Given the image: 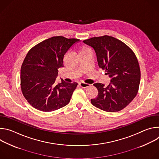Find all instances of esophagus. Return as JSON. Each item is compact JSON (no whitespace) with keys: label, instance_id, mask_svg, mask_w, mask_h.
<instances>
[{"label":"esophagus","instance_id":"1","mask_svg":"<svg viewBox=\"0 0 159 159\" xmlns=\"http://www.w3.org/2000/svg\"><path fill=\"white\" fill-rule=\"evenodd\" d=\"M79 85H80L82 88H87V87H89L90 86L89 84H85V83H84V82H81V83H80V84H79Z\"/></svg>","mask_w":159,"mask_h":159}]
</instances>
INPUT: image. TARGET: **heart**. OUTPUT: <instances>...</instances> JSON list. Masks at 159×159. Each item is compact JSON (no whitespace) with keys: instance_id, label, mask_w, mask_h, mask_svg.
Segmentation results:
<instances>
[{"instance_id":"1","label":"heart","mask_w":159,"mask_h":159,"mask_svg":"<svg viewBox=\"0 0 159 159\" xmlns=\"http://www.w3.org/2000/svg\"><path fill=\"white\" fill-rule=\"evenodd\" d=\"M87 50V49H85V50Z\"/></svg>"}]
</instances>
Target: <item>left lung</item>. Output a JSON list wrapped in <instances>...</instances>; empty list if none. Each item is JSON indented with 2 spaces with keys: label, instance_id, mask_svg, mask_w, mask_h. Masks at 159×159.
Segmentation results:
<instances>
[{
  "label": "left lung",
  "instance_id": "left-lung-1",
  "mask_svg": "<svg viewBox=\"0 0 159 159\" xmlns=\"http://www.w3.org/2000/svg\"><path fill=\"white\" fill-rule=\"evenodd\" d=\"M83 42L94 48L99 68L111 78L107 87L94 84L99 93L90 100L92 104L107 112L122 110L139 90L141 74L137 57L126 44L112 36L94 37Z\"/></svg>",
  "mask_w": 159,
  "mask_h": 159
}]
</instances>
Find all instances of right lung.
<instances>
[{
  "mask_svg": "<svg viewBox=\"0 0 159 159\" xmlns=\"http://www.w3.org/2000/svg\"><path fill=\"white\" fill-rule=\"evenodd\" d=\"M80 39L58 36L44 40L28 53L20 69V87L27 101L34 108L50 112L69 103L78 84L61 79L57 84L58 69L63 67L64 57Z\"/></svg>",
  "mask_w": 159,
  "mask_h": 159,
  "instance_id": "add662e5",
  "label": "right lung"
}]
</instances>
